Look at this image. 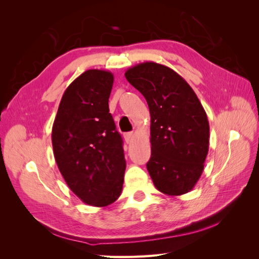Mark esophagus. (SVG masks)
Returning <instances> with one entry per match:
<instances>
[{"mask_svg": "<svg viewBox=\"0 0 259 259\" xmlns=\"http://www.w3.org/2000/svg\"><path fill=\"white\" fill-rule=\"evenodd\" d=\"M133 132H128V133H125L124 134V139H125V142H126L127 144H130L131 142H132V138H133Z\"/></svg>", "mask_w": 259, "mask_h": 259, "instance_id": "obj_1", "label": "esophagus"}]
</instances>
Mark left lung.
<instances>
[{"mask_svg": "<svg viewBox=\"0 0 259 259\" xmlns=\"http://www.w3.org/2000/svg\"><path fill=\"white\" fill-rule=\"evenodd\" d=\"M126 80L143 94L151 116V158L147 169L156 189L182 195L204 169L209 124L198 96L173 69L146 61L126 70Z\"/></svg>", "mask_w": 259, "mask_h": 259, "instance_id": "obj_1", "label": "left lung"}]
</instances>
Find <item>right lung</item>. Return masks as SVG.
I'll use <instances>...</instances> for the list:
<instances>
[{"label":"right lung","mask_w":259,"mask_h":259,"mask_svg":"<svg viewBox=\"0 0 259 259\" xmlns=\"http://www.w3.org/2000/svg\"><path fill=\"white\" fill-rule=\"evenodd\" d=\"M113 74L86 70L60 100L52 130L54 156L68 187L85 204L104 207L121 195L126 162L109 113Z\"/></svg>","instance_id":"right-lung-1"}]
</instances>
